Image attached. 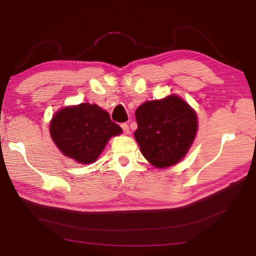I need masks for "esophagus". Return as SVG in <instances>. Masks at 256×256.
<instances>
[{"label": "esophagus", "mask_w": 256, "mask_h": 256, "mask_svg": "<svg viewBox=\"0 0 256 256\" xmlns=\"http://www.w3.org/2000/svg\"><path fill=\"white\" fill-rule=\"evenodd\" d=\"M120 128H122L123 132H124L125 134H128V133H130V128H128V125L126 123H123V124H120Z\"/></svg>", "instance_id": "esophagus-1"}]
</instances>
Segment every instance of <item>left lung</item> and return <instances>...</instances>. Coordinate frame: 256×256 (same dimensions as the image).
Listing matches in <instances>:
<instances>
[{
	"mask_svg": "<svg viewBox=\"0 0 256 256\" xmlns=\"http://www.w3.org/2000/svg\"><path fill=\"white\" fill-rule=\"evenodd\" d=\"M136 118L138 128L134 138L144 158L158 168L178 162L196 138V114L174 94L142 104Z\"/></svg>",
	"mask_w": 256,
	"mask_h": 256,
	"instance_id": "1",
	"label": "left lung"
}]
</instances>
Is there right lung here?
Segmentation results:
<instances>
[{
	"mask_svg": "<svg viewBox=\"0 0 256 256\" xmlns=\"http://www.w3.org/2000/svg\"><path fill=\"white\" fill-rule=\"evenodd\" d=\"M50 136L64 156L81 164L94 162L110 138L122 133L110 114L89 102L58 110L50 125Z\"/></svg>",
	"mask_w": 256,
	"mask_h": 256,
	"instance_id": "add662e5",
	"label": "right lung"
}]
</instances>
